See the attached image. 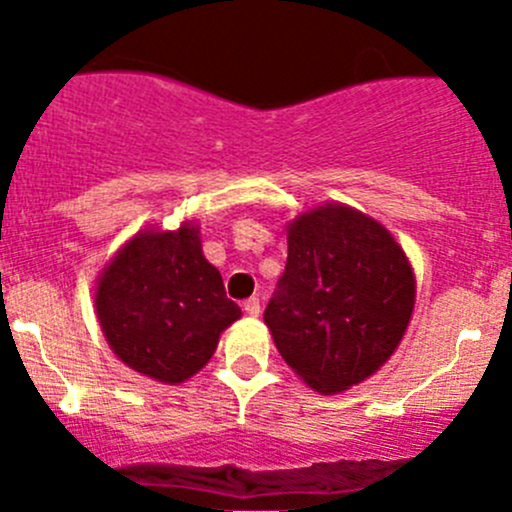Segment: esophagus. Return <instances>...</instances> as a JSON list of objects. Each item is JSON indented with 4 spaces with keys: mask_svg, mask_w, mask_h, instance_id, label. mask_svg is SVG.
<instances>
[{
    "mask_svg": "<svg viewBox=\"0 0 512 512\" xmlns=\"http://www.w3.org/2000/svg\"><path fill=\"white\" fill-rule=\"evenodd\" d=\"M245 313L250 315V318H257V315H260V298L245 300Z\"/></svg>",
    "mask_w": 512,
    "mask_h": 512,
    "instance_id": "esophagus-1",
    "label": "esophagus"
}]
</instances>
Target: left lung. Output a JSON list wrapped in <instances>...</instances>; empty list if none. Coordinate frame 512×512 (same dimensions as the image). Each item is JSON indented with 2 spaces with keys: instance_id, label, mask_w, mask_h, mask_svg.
Listing matches in <instances>:
<instances>
[{
  "instance_id": "obj_1",
  "label": "left lung",
  "mask_w": 512,
  "mask_h": 512,
  "mask_svg": "<svg viewBox=\"0 0 512 512\" xmlns=\"http://www.w3.org/2000/svg\"><path fill=\"white\" fill-rule=\"evenodd\" d=\"M285 232L288 265L265 326L303 384L341 394L374 376L407 333L412 260L379 219L341 202L305 209Z\"/></svg>"
}]
</instances>
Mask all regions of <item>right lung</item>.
<instances>
[{
  "mask_svg": "<svg viewBox=\"0 0 512 512\" xmlns=\"http://www.w3.org/2000/svg\"><path fill=\"white\" fill-rule=\"evenodd\" d=\"M95 315L128 369L179 386L199 374L219 336L240 321L222 275L202 252V227L146 224L105 262L95 280Z\"/></svg>",
  "mask_w": 512,
  "mask_h": 512,
  "instance_id": "1",
  "label": "right lung"
}]
</instances>
